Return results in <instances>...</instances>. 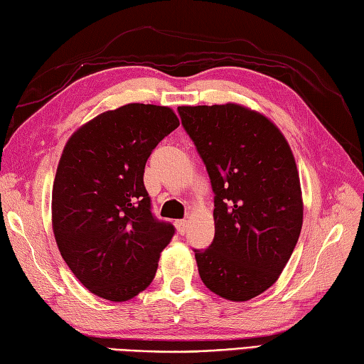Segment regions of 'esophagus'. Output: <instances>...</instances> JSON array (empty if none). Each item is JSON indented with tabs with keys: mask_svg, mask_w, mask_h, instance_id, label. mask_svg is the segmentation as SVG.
Listing matches in <instances>:
<instances>
[{
	"mask_svg": "<svg viewBox=\"0 0 364 364\" xmlns=\"http://www.w3.org/2000/svg\"><path fill=\"white\" fill-rule=\"evenodd\" d=\"M175 227H176V230H178V233L180 235H184L186 233V230H188V220H176L175 222Z\"/></svg>",
	"mask_w": 364,
	"mask_h": 364,
	"instance_id": "34e87169",
	"label": "esophagus"
}]
</instances>
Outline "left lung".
<instances>
[{
  "label": "left lung",
  "mask_w": 364,
  "mask_h": 364,
  "mask_svg": "<svg viewBox=\"0 0 364 364\" xmlns=\"http://www.w3.org/2000/svg\"><path fill=\"white\" fill-rule=\"evenodd\" d=\"M214 191V239L194 250L211 292L247 301L272 286L304 223L296 159L264 114L237 103L180 106Z\"/></svg>",
  "instance_id": "obj_1"
}]
</instances>
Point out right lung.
I'll list each match as a JSON object with an SVG mask.
<instances>
[{"mask_svg": "<svg viewBox=\"0 0 364 364\" xmlns=\"http://www.w3.org/2000/svg\"><path fill=\"white\" fill-rule=\"evenodd\" d=\"M178 125L167 106L129 103L84 123L64 146L53 183V233L73 275L98 297L127 301L156 275L175 228L153 218L144 168Z\"/></svg>", "mask_w": 364, "mask_h": 364, "instance_id": "obj_1", "label": "right lung"}]
</instances>
